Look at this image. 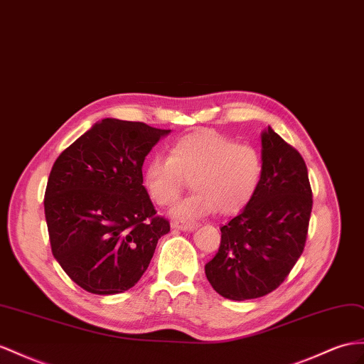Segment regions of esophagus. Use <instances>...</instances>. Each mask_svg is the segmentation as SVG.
<instances>
[{
    "instance_id": "34e87169",
    "label": "esophagus",
    "mask_w": 364,
    "mask_h": 364,
    "mask_svg": "<svg viewBox=\"0 0 364 364\" xmlns=\"http://www.w3.org/2000/svg\"><path fill=\"white\" fill-rule=\"evenodd\" d=\"M172 228L173 229H178V230H193L197 228V223H186V221H173L172 223Z\"/></svg>"
}]
</instances>
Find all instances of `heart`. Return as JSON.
<instances>
[{"label":"heart","instance_id":"obj_1","mask_svg":"<svg viewBox=\"0 0 364 364\" xmlns=\"http://www.w3.org/2000/svg\"><path fill=\"white\" fill-rule=\"evenodd\" d=\"M263 176V158L254 146L212 130L181 136L169 156L152 155L143 166V186L158 206L178 200L191 178L193 192L172 209L189 221L218 210L234 215L255 197Z\"/></svg>","mask_w":364,"mask_h":364}]
</instances>
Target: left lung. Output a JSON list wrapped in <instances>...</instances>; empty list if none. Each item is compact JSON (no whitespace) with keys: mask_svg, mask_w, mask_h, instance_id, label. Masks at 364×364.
Masks as SVG:
<instances>
[{"mask_svg":"<svg viewBox=\"0 0 364 364\" xmlns=\"http://www.w3.org/2000/svg\"><path fill=\"white\" fill-rule=\"evenodd\" d=\"M262 144L255 197L221 226L218 252L204 266L212 287L235 301L275 291L303 254L309 229L314 200L303 156L271 127Z\"/></svg>","mask_w":364,"mask_h":364,"instance_id":"8db88e82","label":"left lung"}]
</instances>
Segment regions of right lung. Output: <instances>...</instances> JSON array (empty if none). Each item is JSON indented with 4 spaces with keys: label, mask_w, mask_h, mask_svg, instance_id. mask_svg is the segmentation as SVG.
Wrapping results in <instances>:
<instances>
[{
    "label": "right lung",
    "mask_w": 364,
    "mask_h": 364,
    "mask_svg": "<svg viewBox=\"0 0 364 364\" xmlns=\"http://www.w3.org/2000/svg\"><path fill=\"white\" fill-rule=\"evenodd\" d=\"M169 130L105 118L64 149L44 193L52 254L90 294L134 287L171 230L143 186L146 155Z\"/></svg>",
    "instance_id": "add662e5"
}]
</instances>
